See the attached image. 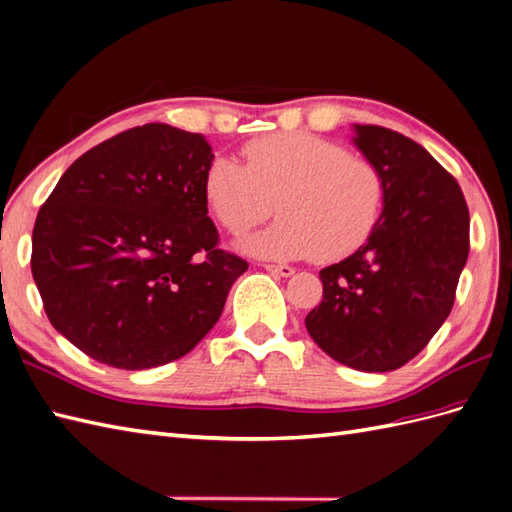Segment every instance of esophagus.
<instances>
[{"label": "esophagus", "mask_w": 512, "mask_h": 512, "mask_svg": "<svg viewBox=\"0 0 512 512\" xmlns=\"http://www.w3.org/2000/svg\"><path fill=\"white\" fill-rule=\"evenodd\" d=\"M269 273H276V276H282V278H289V276H293L295 273V269L293 267H289V265H263Z\"/></svg>", "instance_id": "1"}]
</instances>
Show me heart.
Returning <instances> with one entry per match:
<instances>
[{
    "mask_svg": "<svg viewBox=\"0 0 512 512\" xmlns=\"http://www.w3.org/2000/svg\"><path fill=\"white\" fill-rule=\"evenodd\" d=\"M239 160L219 156L206 171L204 195L230 234L280 217L245 241L260 258L334 263L354 254L376 230L384 178L371 160L310 132H273L249 139Z\"/></svg>",
    "mask_w": 512,
    "mask_h": 512,
    "instance_id": "heart-1",
    "label": "heart"
}]
</instances>
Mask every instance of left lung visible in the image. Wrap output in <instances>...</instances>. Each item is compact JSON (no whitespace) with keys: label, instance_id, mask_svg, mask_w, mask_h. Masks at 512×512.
<instances>
[{"label":"left lung","instance_id":"1","mask_svg":"<svg viewBox=\"0 0 512 512\" xmlns=\"http://www.w3.org/2000/svg\"><path fill=\"white\" fill-rule=\"evenodd\" d=\"M354 143L382 173L384 208L365 245L319 271L323 299L306 328L347 367L393 371L450 315L469 256V208L452 173L408 136L356 126Z\"/></svg>","mask_w":512,"mask_h":512}]
</instances>
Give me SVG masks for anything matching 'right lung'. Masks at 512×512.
<instances>
[{"mask_svg": "<svg viewBox=\"0 0 512 512\" xmlns=\"http://www.w3.org/2000/svg\"><path fill=\"white\" fill-rule=\"evenodd\" d=\"M202 134L145 123L62 173L32 232V276L52 326L99 363L149 369L189 354L247 260L219 247Z\"/></svg>", "mask_w": 512, "mask_h": 512, "instance_id": "obj_1", "label": "right lung"}]
</instances>
